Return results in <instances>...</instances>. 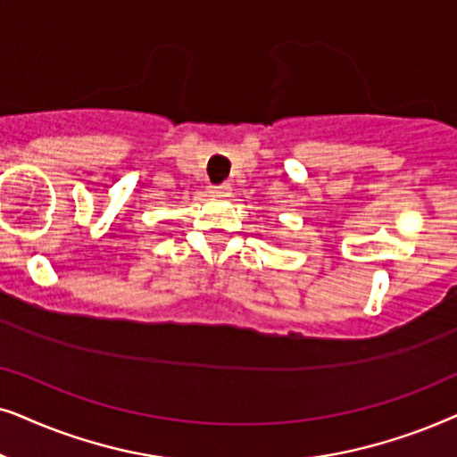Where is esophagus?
I'll return each instance as SVG.
<instances>
[{
  "instance_id": "34e87169",
  "label": "esophagus",
  "mask_w": 457,
  "mask_h": 457,
  "mask_svg": "<svg viewBox=\"0 0 457 457\" xmlns=\"http://www.w3.org/2000/svg\"><path fill=\"white\" fill-rule=\"evenodd\" d=\"M211 194H212V196H217V198H225V196H229V194H232V186H229V184L212 186Z\"/></svg>"
}]
</instances>
